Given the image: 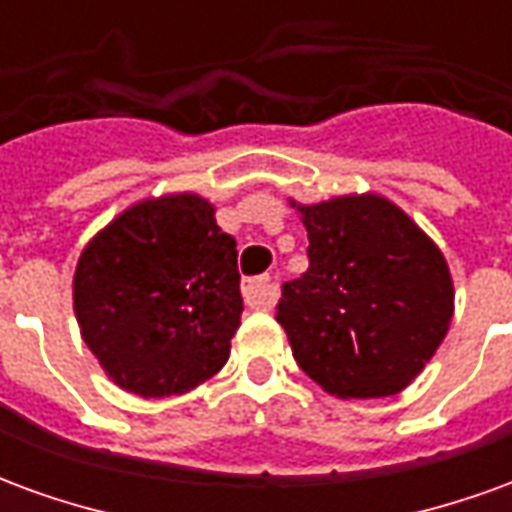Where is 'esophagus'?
Masks as SVG:
<instances>
[{
  "label": "esophagus",
  "instance_id": "obj_1",
  "mask_svg": "<svg viewBox=\"0 0 512 512\" xmlns=\"http://www.w3.org/2000/svg\"><path fill=\"white\" fill-rule=\"evenodd\" d=\"M241 293H244V301L252 310H271L274 301H277V288H274V282L268 277L246 279Z\"/></svg>",
  "mask_w": 512,
  "mask_h": 512
}]
</instances>
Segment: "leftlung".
<instances>
[{
	"label": "left lung",
	"mask_w": 512,
	"mask_h": 512,
	"mask_svg": "<svg viewBox=\"0 0 512 512\" xmlns=\"http://www.w3.org/2000/svg\"><path fill=\"white\" fill-rule=\"evenodd\" d=\"M290 205L307 227L310 268L285 285L277 321L299 367L340 400L403 392L450 332L444 252L376 191Z\"/></svg>",
	"instance_id": "8db88e82"
}]
</instances>
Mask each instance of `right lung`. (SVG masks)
Returning <instances> with one entry per match:
<instances>
[{
    "label": "right lung",
    "mask_w": 512,
    "mask_h": 512,
    "mask_svg": "<svg viewBox=\"0 0 512 512\" xmlns=\"http://www.w3.org/2000/svg\"><path fill=\"white\" fill-rule=\"evenodd\" d=\"M235 257L216 205L194 191L145 197L104 224L73 271V312L109 381L167 397L216 376L244 312Z\"/></svg>",
    "instance_id": "1"
}]
</instances>
